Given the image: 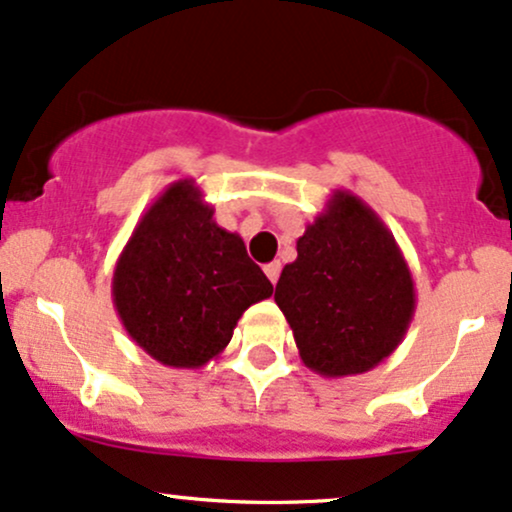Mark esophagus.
Returning <instances> with one entry per match:
<instances>
[{"instance_id": "esophagus-1", "label": "esophagus", "mask_w": 512, "mask_h": 512, "mask_svg": "<svg viewBox=\"0 0 512 512\" xmlns=\"http://www.w3.org/2000/svg\"><path fill=\"white\" fill-rule=\"evenodd\" d=\"M264 274L269 276V281H272V284H276V281H279V274H281V264L279 262H269L267 267H264Z\"/></svg>"}]
</instances>
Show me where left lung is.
<instances>
[{
    "instance_id": "1",
    "label": "left lung",
    "mask_w": 512,
    "mask_h": 512,
    "mask_svg": "<svg viewBox=\"0 0 512 512\" xmlns=\"http://www.w3.org/2000/svg\"><path fill=\"white\" fill-rule=\"evenodd\" d=\"M274 301L301 361L325 378L366 373L402 344L416 310L409 264L383 219L346 190H334L305 226Z\"/></svg>"
}]
</instances>
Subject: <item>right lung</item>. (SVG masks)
<instances>
[{"instance_id":"1","label":"right lung","mask_w":512,"mask_h":512,"mask_svg":"<svg viewBox=\"0 0 512 512\" xmlns=\"http://www.w3.org/2000/svg\"><path fill=\"white\" fill-rule=\"evenodd\" d=\"M272 291L243 238L214 221L192 178L168 185L144 211L113 272L122 327L168 368L207 366L245 310Z\"/></svg>"}]
</instances>
